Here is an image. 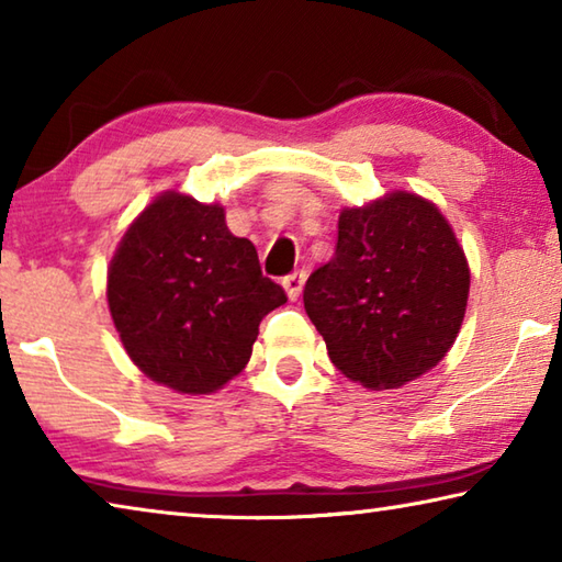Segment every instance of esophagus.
<instances>
[{
    "mask_svg": "<svg viewBox=\"0 0 562 562\" xmlns=\"http://www.w3.org/2000/svg\"><path fill=\"white\" fill-rule=\"evenodd\" d=\"M304 280H307V274H304V270L292 272V274H288V278L282 280V288H284V292H288L290 300H297L300 297L302 288H304Z\"/></svg>",
    "mask_w": 562,
    "mask_h": 562,
    "instance_id": "obj_1",
    "label": "esophagus"
}]
</instances>
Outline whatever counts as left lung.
Wrapping results in <instances>:
<instances>
[{"label": "left lung", "mask_w": 562, "mask_h": 562, "mask_svg": "<svg viewBox=\"0 0 562 562\" xmlns=\"http://www.w3.org/2000/svg\"><path fill=\"white\" fill-rule=\"evenodd\" d=\"M337 227L335 258L310 274L304 310L351 382L404 386L459 337L469 262L439 207L406 190L345 207Z\"/></svg>", "instance_id": "obj_1"}]
</instances>
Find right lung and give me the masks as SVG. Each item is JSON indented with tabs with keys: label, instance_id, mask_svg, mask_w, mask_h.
I'll return each instance as SVG.
<instances>
[{
	"label": "right lung",
	"instance_id": "right-lung-1",
	"mask_svg": "<svg viewBox=\"0 0 562 562\" xmlns=\"http://www.w3.org/2000/svg\"><path fill=\"white\" fill-rule=\"evenodd\" d=\"M119 337L140 372L180 394H211L245 369L262 317L288 302L221 205L176 190L123 235L106 284Z\"/></svg>",
	"mask_w": 562,
	"mask_h": 562
}]
</instances>
